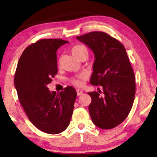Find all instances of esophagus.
Returning <instances> with one entry per match:
<instances>
[{"label":"esophagus","mask_w":157,"mask_h":157,"mask_svg":"<svg viewBox=\"0 0 157 157\" xmlns=\"http://www.w3.org/2000/svg\"><path fill=\"white\" fill-rule=\"evenodd\" d=\"M76 92H77V96H81V94H83V91H81V90H77Z\"/></svg>","instance_id":"esophagus-1"}]
</instances>
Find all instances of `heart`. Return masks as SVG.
Returning a JSON list of instances; mask_svg holds the SVG:
<instances>
[{
  "mask_svg": "<svg viewBox=\"0 0 157 157\" xmlns=\"http://www.w3.org/2000/svg\"><path fill=\"white\" fill-rule=\"evenodd\" d=\"M71 53L76 59H78L81 56H88L89 51H88V48H86V46H85L84 45L78 44L73 47L71 49ZM83 79H84V76H79L76 77V78H73L71 80V83L76 87H81L83 86Z\"/></svg>",
  "mask_w": 157,
  "mask_h": 157,
  "instance_id": "1",
  "label": "heart"
}]
</instances>
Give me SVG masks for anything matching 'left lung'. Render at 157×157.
Segmentation results:
<instances>
[{"mask_svg":"<svg viewBox=\"0 0 157 157\" xmlns=\"http://www.w3.org/2000/svg\"><path fill=\"white\" fill-rule=\"evenodd\" d=\"M76 38L94 53L90 83L103 88V96L101 91L88 93L91 97L89 111L92 121L102 129H111L126 119L134 101L135 76L126 49L121 42L101 31Z\"/></svg>","mask_w":157,"mask_h":157,"instance_id":"1","label":"left lung"}]
</instances>
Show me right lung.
<instances>
[{
	"instance_id": "right-lung-1",
	"label": "right lung",
	"mask_w": 157,
	"mask_h": 157,
	"mask_svg": "<svg viewBox=\"0 0 157 157\" xmlns=\"http://www.w3.org/2000/svg\"><path fill=\"white\" fill-rule=\"evenodd\" d=\"M68 41L40 39L23 51L17 65L14 83L23 110L30 121L47 134H56L68 127L76 98L74 88L51 92L47 85L58 72V48Z\"/></svg>"
}]
</instances>
